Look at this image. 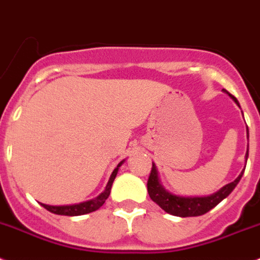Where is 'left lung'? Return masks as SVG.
I'll list each match as a JSON object with an SVG mask.
<instances>
[{
	"label": "left lung",
	"mask_w": 260,
	"mask_h": 260,
	"mask_svg": "<svg viewBox=\"0 0 260 260\" xmlns=\"http://www.w3.org/2000/svg\"><path fill=\"white\" fill-rule=\"evenodd\" d=\"M233 98V101L238 105L237 98L233 97L232 94H229ZM247 139H249V131H247ZM249 156V146H247L246 151V160ZM244 175V171L241 172L240 176L235 180V181L229 182L225 186L220 189L216 193L207 196V197H179V196H174V194L168 193L162 185L159 184L158 172L153 163V167L150 171V176L147 180V193L150 196L151 200L156 203L162 210L166 212L175 216L180 217H188V216H200V215L209 212L210 210L214 209L217 203H220L224 198H226L229 194L232 193L233 189L238 184Z\"/></svg>",
	"instance_id": "1"
}]
</instances>
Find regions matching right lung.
<instances>
[{
  "label": "right lung",
  "mask_w": 260,
  "mask_h": 260,
  "mask_svg": "<svg viewBox=\"0 0 260 260\" xmlns=\"http://www.w3.org/2000/svg\"><path fill=\"white\" fill-rule=\"evenodd\" d=\"M124 162V160H123ZM120 162L118 165V167L113 171V174L110 176L109 182H107L106 189L104 190V193H101L98 196L97 198L94 200H90V201H86V202L83 203H78V205H71V206H49V205H44L41 203L43 207H45L48 211L53 212V214H57V215H67V216H79V215H84V214H89V212L95 211L106 202V200L109 198L110 196V191H111V185H113L114 180H115L116 174H118V170L119 167L121 166Z\"/></svg>",
  "instance_id": "obj_1"
}]
</instances>
